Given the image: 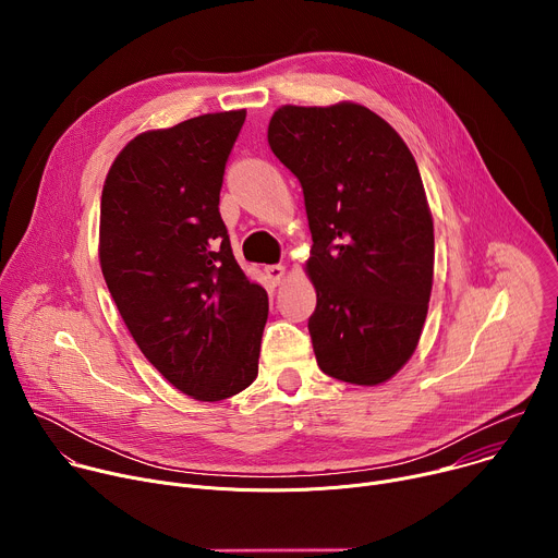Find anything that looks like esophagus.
Instances as JSON below:
<instances>
[{"instance_id":"34e87169","label":"esophagus","mask_w":558,"mask_h":558,"mask_svg":"<svg viewBox=\"0 0 558 558\" xmlns=\"http://www.w3.org/2000/svg\"><path fill=\"white\" fill-rule=\"evenodd\" d=\"M265 271H267V278L271 280V284H280L287 276V269L282 265H269V267H265Z\"/></svg>"}]
</instances>
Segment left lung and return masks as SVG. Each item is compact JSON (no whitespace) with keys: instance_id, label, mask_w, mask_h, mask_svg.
<instances>
[{"instance_id":"left-lung-1","label":"left lung","mask_w":558,"mask_h":558,"mask_svg":"<svg viewBox=\"0 0 558 558\" xmlns=\"http://www.w3.org/2000/svg\"><path fill=\"white\" fill-rule=\"evenodd\" d=\"M267 138L304 194L317 366L349 384H381L413 355L433 289V216L415 158L357 104L282 106Z\"/></svg>"}]
</instances>
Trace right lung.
<instances>
[{
    "mask_svg": "<svg viewBox=\"0 0 558 558\" xmlns=\"http://www.w3.org/2000/svg\"><path fill=\"white\" fill-rule=\"evenodd\" d=\"M245 110L132 138L106 177L99 258L147 362L185 395L220 402L258 375L267 291L238 267L220 218Z\"/></svg>",
    "mask_w": 558,
    "mask_h": 558,
    "instance_id": "right-lung-1",
    "label": "right lung"
}]
</instances>
